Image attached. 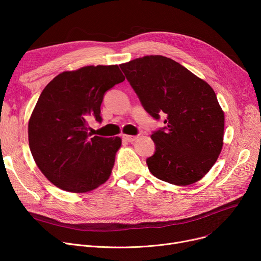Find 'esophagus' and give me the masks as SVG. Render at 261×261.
<instances>
[{
	"label": "esophagus",
	"mask_w": 261,
	"mask_h": 261,
	"mask_svg": "<svg viewBox=\"0 0 261 261\" xmlns=\"http://www.w3.org/2000/svg\"><path fill=\"white\" fill-rule=\"evenodd\" d=\"M122 139L125 140V141H127V142H129V143H132V142H134L135 140H138V136H134V135H123Z\"/></svg>",
	"instance_id": "34e87169"
}]
</instances>
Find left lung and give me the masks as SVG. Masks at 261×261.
I'll return each instance as SVG.
<instances>
[{
    "label": "left lung",
    "mask_w": 261,
    "mask_h": 261,
    "mask_svg": "<svg viewBox=\"0 0 261 261\" xmlns=\"http://www.w3.org/2000/svg\"><path fill=\"white\" fill-rule=\"evenodd\" d=\"M153 118L166 127L153 132L155 152L149 171L177 186L201 180L214 166L223 146L224 112L206 81L174 60L151 55L119 65Z\"/></svg>",
    "instance_id": "left-lung-1"
}]
</instances>
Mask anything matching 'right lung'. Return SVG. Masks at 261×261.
Returning <instances> with one entry per match:
<instances>
[{"label": "right lung", "instance_id": "add662e5", "mask_svg": "<svg viewBox=\"0 0 261 261\" xmlns=\"http://www.w3.org/2000/svg\"><path fill=\"white\" fill-rule=\"evenodd\" d=\"M123 80L118 65H89L59 74L41 93L29 121L30 149L55 186L88 193L111 175L121 139H90L88 120L101 121L105 93Z\"/></svg>", "mask_w": 261, "mask_h": 261}]
</instances>
